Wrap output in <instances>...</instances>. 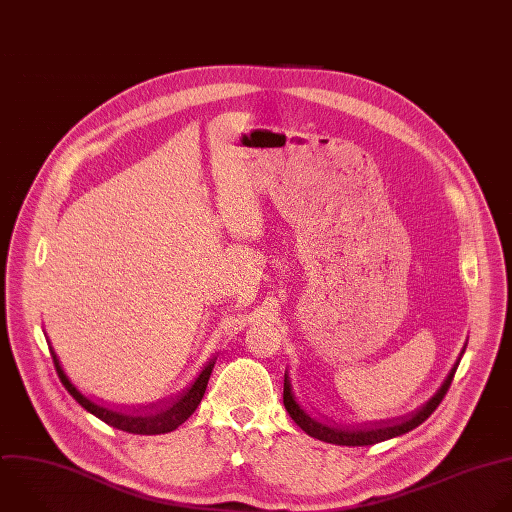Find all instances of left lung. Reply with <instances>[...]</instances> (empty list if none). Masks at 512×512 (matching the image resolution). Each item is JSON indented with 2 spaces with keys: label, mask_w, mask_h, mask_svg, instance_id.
<instances>
[{
  "label": "left lung",
  "mask_w": 512,
  "mask_h": 512,
  "mask_svg": "<svg viewBox=\"0 0 512 512\" xmlns=\"http://www.w3.org/2000/svg\"><path fill=\"white\" fill-rule=\"evenodd\" d=\"M464 350H466V346H464ZM464 350L460 352V358H462ZM460 358L452 366L450 374L446 376V380L442 382L438 392L420 410H416L412 416H408L404 420H398V422H390V424L384 422V424H376V426H368V428H339V426L327 424V422L315 418L311 412H307L299 404V400L295 398L293 386H291L289 372H285V380H283V404H285V410L291 416V420L305 434H309L311 438H317V440L329 442V444H337V446H370V444H378V442H384V440H390V438H396V436H402V434L414 430L416 426H420L438 408V404L442 402V398L446 396V392H448V388L452 384V378H454V372H456V368L460 364Z\"/></svg>",
  "instance_id": "left-lung-1"
}]
</instances>
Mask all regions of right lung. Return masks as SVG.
<instances>
[{
  "label": "right lung",
  "mask_w": 512,
  "mask_h": 512,
  "mask_svg": "<svg viewBox=\"0 0 512 512\" xmlns=\"http://www.w3.org/2000/svg\"><path fill=\"white\" fill-rule=\"evenodd\" d=\"M48 346H50V339H48ZM50 354L58 372L60 382L64 384V388L70 392V396L90 414H94L96 418H100L102 422H106L112 428L130 432V434H166V432H173L177 430L185 420L191 418V414L197 410V406L201 404L209 378L213 374L215 362L217 358L209 360L205 364V368L201 370V374L195 378V382L185 388L183 392H179L177 396H170L168 400L150 404V406H142V408H134V410H114L108 406H102L94 400H90L88 396H84L66 376V372L62 370V364L54 352V348L50 346Z\"/></svg>",
  "instance_id": "add662e5"
}]
</instances>
